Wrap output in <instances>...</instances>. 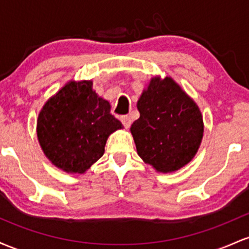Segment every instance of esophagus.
<instances>
[{"label":"esophagus","mask_w":249,"mask_h":249,"mask_svg":"<svg viewBox=\"0 0 249 249\" xmlns=\"http://www.w3.org/2000/svg\"><path fill=\"white\" fill-rule=\"evenodd\" d=\"M121 122L123 123V125H124L125 127H128L131 125V123H132V121H131L130 116H122L121 117Z\"/></svg>","instance_id":"1"}]
</instances>
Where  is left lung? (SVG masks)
Returning a JSON list of instances; mask_svg holds the SVG:
<instances>
[{
  "label": "left lung",
  "instance_id": "8db88e82",
  "mask_svg": "<svg viewBox=\"0 0 249 249\" xmlns=\"http://www.w3.org/2000/svg\"><path fill=\"white\" fill-rule=\"evenodd\" d=\"M131 125L137 152L158 172H173L196 156L204 133L198 105L170 77L151 79Z\"/></svg>",
  "mask_w": 249,
  "mask_h": 249
}]
</instances>
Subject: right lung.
Here are the masks:
<instances>
[{
    "label": "right lung",
    "mask_w": 249,
    "mask_h": 249,
    "mask_svg": "<svg viewBox=\"0 0 249 249\" xmlns=\"http://www.w3.org/2000/svg\"><path fill=\"white\" fill-rule=\"evenodd\" d=\"M92 82H70L45 103L37 137L45 156L68 173H84L104 154L107 137L122 128Z\"/></svg>",
    "instance_id": "obj_1"
}]
</instances>
